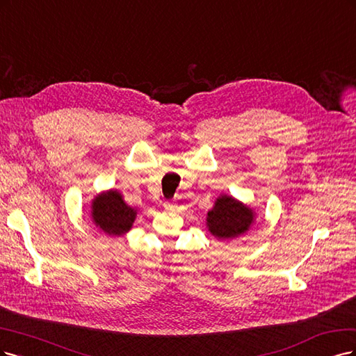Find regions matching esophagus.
Here are the masks:
<instances>
[{
  "instance_id": "esophagus-1",
  "label": "esophagus",
  "mask_w": 356,
  "mask_h": 356,
  "mask_svg": "<svg viewBox=\"0 0 356 356\" xmlns=\"http://www.w3.org/2000/svg\"><path fill=\"white\" fill-rule=\"evenodd\" d=\"M164 207H165V210H175L176 209V202L168 200V201L164 202Z\"/></svg>"
}]
</instances>
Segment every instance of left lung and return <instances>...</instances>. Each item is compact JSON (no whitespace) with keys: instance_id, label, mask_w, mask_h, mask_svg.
I'll use <instances>...</instances> for the list:
<instances>
[{"instance_id":"obj_1","label":"left lung","mask_w":356,"mask_h":356,"mask_svg":"<svg viewBox=\"0 0 356 356\" xmlns=\"http://www.w3.org/2000/svg\"><path fill=\"white\" fill-rule=\"evenodd\" d=\"M253 222V211L231 197H220L209 211L207 226L217 238H235L244 234Z\"/></svg>"}]
</instances>
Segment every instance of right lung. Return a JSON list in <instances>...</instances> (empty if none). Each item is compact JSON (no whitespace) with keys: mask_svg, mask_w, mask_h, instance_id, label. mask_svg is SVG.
I'll return each mask as SVG.
<instances>
[{"mask_svg":"<svg viewBox=\"0 0 356 356\" xmlns=\"http://www.w3.org/2000/svg\"><path fill=\"white\" fill-rule=\"evenodd\" d=\"M93 220L103 232L122 235L131 227L136 211L122 201L117 191L103 193L93 201Z\"/></svg>","mask_w":356,"mask_h":356,"instance_id":"obj_1","label":"right lung"}]
</instances>
